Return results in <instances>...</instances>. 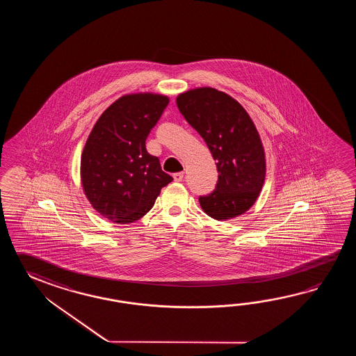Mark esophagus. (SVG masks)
Wrapping results in <instances>:
<instances>
[{
	"mask_svg": "<svg viewBox=\"0 0 356 356\" xmlns=\"http://www.w3.org/2000/svg\"><path fill=\"white\" fill-rule=\"evenodd\" d=\"M183 177H184V173H183V172H181V173H175V175H173V178H175V181H183Z\"/></svg>",
	"mask_w": 356,
	"mask_h": 356,
	"instance_id": "esophagus-1",
	"label": "esophagus"
}]
</instances>
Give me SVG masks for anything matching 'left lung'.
<instances>
[{"label": "left lung", "instance_id": "obj_1", "mask_svg": "<svg viewBox=\"0 0 356 356\" xmlns=\"http://www.w3.org/2000/svg\"><path fill=\"white\" fill-rule=\"evenodd\" d=\"M177 106L216 160L219 178L210 195L200 196L202 210L220 221L250 210L266 175L265 150L250 114L235 99L213 88L181 92Z\"/></svg>", "mask_w": 356, "mask_h": 356}]
</instances>
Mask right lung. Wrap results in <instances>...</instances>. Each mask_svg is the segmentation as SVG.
I'll use <instances>...</instances> for the list:
<instances>
[{"instance_id":"1","label":"right lung","mask_w":356,"mask_h":356,"mask_svg":"<svg viewBox=\"0 0 356 356\" xmlns=\"http://www.w3.org/2000/svg\"><path fill=\"white\" fill-rule=\"evenodd\" d=\"M169 98L129 94L108 106L91 129L81 154V183L91 206L106 219L129 224L152 210L160 189L173 181L145 141Z\"/></svg>"}]
</instances>
